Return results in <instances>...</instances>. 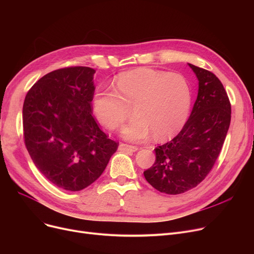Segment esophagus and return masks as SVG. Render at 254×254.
<instances>
[{
    "mask_svg": "<svg viewBox=\"0 0 254 254\" xmlns=\"http://www.w3.org/2000/svg\"><path fill=\"white\" fill-rule=\"evenodd\" d=\"M119 150L127 151V152H135V151L138 150V147H137V146H134V145H128V144L122 143L119 145Z\"/></svg>",
    "mask_w": 254,
    "mask_h": 254,
    "instance_id": "esophagus-1",
    "label": "esophagus"
}]
</instances>
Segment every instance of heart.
I'll return each instance as SVG.
<instances>
[{"label": "heart", "mask_w": 254, "mask_h": 254, "mask_svg": "<svg viewBox=\"0 0 254 254\" xmlns=\"http://www.w3.org/2000/svg\"><path fill=\"white\" fill-rule=\"evenodd\" d=\"M116 90L100 89L93 97V110L111 130L122 127L130 114L136 116L124 127L123 135L143 141L153 134L166 140L181 130L191 106L190 83L182 75L140 68L120 74Z\"/></svg>", "instance_id": "obj_1"}]
</instances>
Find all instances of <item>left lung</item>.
Listing matches in <instances>:
<instances>
[{
    "mask_svg": "<svg viewBox=\"0 0 254 254\" xmlns=\"http://www.w3.org/2000/svg\"><path fill=\"white\" fill-rule=\"evenodd\" d=\"M198 80L188 122L170 142L157 146L155 162L144 177L155 190L179 194L201 183L214 166L231 124V103L212 72L189 64Z\"/></svg>",
    "mask_w": 254,
    "mask_h": 254,
    "instance_id": "8db88e82",
    "label": "left lung"
}]
</instances>
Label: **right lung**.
I'll use <instances>...</instances> for the list:
<instances>
[{
	"label": "right lung",
	"mask_w": 254,
	"mask_h": 254,
	"mask_svg": "<svg viewBox=\"0 0 254 254\" xmlns=\"http://www.w3.org/2000/svg\"><path fill=\"white\" fill-rule=\"evenodd\" d=\"M88 66L52 71L24 99V144L41 174L60 189L78 191L95 182L117 150L92 116L95 93Z\"/></svg>",
	"instance_id": "1"
}]
</instances>
